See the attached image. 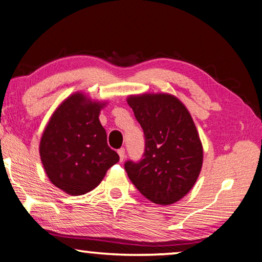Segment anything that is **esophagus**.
I'll use <instances>...</instances> for the list:
<instances>
[{"mask_svg": "<svg viewBox=\"0 0 262 262\" xmlns=\"http://www.w3.org/2000/svg\"><path fill=\"white\" fill-rule=\"evenodd\" d=\"M117 153H119V156H120V160L123 161L124 157H126V150H124V148H120L119 150H117Z\"/></svg>", "mask_w": 262, "mask_h": 262, "instance_id": "1", "label": "esophagus"}]
</instances>
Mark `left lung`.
Returning <instances> with one entry per match:
<instances>
[{
    "label": "left lung",
    "instance_id": "obj_1",
    "mask_svg": "<svg viewBox=\"0 0 262 262\" xmlns=\"http://www.w3.org/2000/svg\"><path fill=\"white\" fill-rule=\"evenodd\" d=\"M127 102L145 134V152L138 163L126 161L124 169L147 200L176 203L192 189L203 163L192 117L172 95L130 96Z\"/></svg>",
    "mask_w": 262,
    "mask_h": 262
}]
</instances>
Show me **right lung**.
<instances>
[{"label":"right lung","mask_w":262,"mask_h":262,"mask_svg":"<svg viewBox=\"0 0 262 262\" xmlns=\"http://www.w3.org/2000/svg\"><path fill=\"white\" fill-rule=\"evenodd\" d=\"M103 103L83 94L66 98L43 130L40 158L52 184L72 196L94 190L120 160L99 122Z\"/></svg>","instance_id":"add662e5"}]
</instances>
